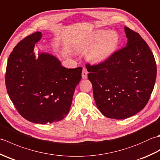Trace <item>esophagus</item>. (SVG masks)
<instances>
[{
	"instance_id": "esophagus-1",
	"label": "esophagus",
	"mask_w": 160,
	"mask_h": 160,
	"mask_svg": "<svg viewBox=\"0 0 160 160\" xmlns=\"http://www.w3.org/2000/svg\"><path fill=\"white\" fill-rule=\"evenodd\" d=\"M87 74H88V71L85 67H83L82 69V77L83 79H86L87 78Z\"/></svg>"
}]
</instances>
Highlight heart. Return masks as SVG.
<instances>
[{
  "mask_svg": "<svg viewBox=\"0 0 160 160\" xmlns=\"http://www.w3.org/2000/svg\"><path fill=\"white\" fill-rule=\"evenodd\" d=\"M120 45V36L114 30H98L81 43L80 48L88 50L87 59L91 62L101 63L116 52Z\"/></svg>",
  "mask_w": 160,
  "mask_h": 160,
  "instance_id": "heart-1",
  "label": "heart"
}]
</instances>
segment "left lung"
I'll return each mask as SVG.
<instances>
[{"mask_svg":"<svg viewBox=\"0 0 160 160\" xmlns=\"http://www.w3.org/2000/svg\"><path fill=\"white\" fill-rule=\"evenodd\" d=\"M127 46L107 60L86 64L95 102L104 116L122 120L143 109L157 76L155 58L138 33L124 27Z\"/></svg>","mask_w":160,"mask_h":160,"instance_id":"obj_1","label":"left lung"}]
</instances>
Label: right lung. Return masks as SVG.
<instances>
[{"instance_id": "obj_1", "label": "right lung", "mask_w": 160, "mask_h": 160, "mask_svg": "<svg viewBox=\"0 0 160 160\" xmlns=\"http://www.w3.org/2000/svg\"><path fill=\"white\" fill-rule=\"evenodd\" d=\"M42 38L36 32L25 37L9 56L5 73L7 91L16 110L36 124L58 122L69 113L82 68L67 69L48 53L33 52Z\"/></svg>"}]
</instances>
